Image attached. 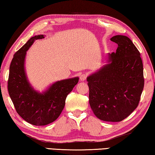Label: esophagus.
<instances>
[{
    "label": "esophagus",
    "instance_id": "34e87169",
    "mask_svg": "<svg viewBox=\"0 0 155 155\" xmlns=\"http://www.w3.org/2000/svg\"><path fill=\"white\" fill-rule=\"evenodd\" d=\"M86 78H87V75H86V74H82L80 75V80L81 82H84V81H85Z\"/></svg>",
    "mask_w": 155,
    "mask_h": 155
}]
</instances>
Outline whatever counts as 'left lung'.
I'll return each mask as SVG.
<instances>
[{
	"label": "left lung",
	"instance_id": "left-lung-1",
	"mask_svg": "<svg viewBox=\"0 0 155 155\" xmlns=\"http://www.w3.org/2000/svg\"><path fill=\"white\" fill-rule=\"evenodd\" d=\"M116 53H108L107 64L87 77L89 104L100 120L120 122L136 109L144 79L140 53L129 37L116 35Z\"/></svg>",
	"mask_w": 155,
	"mask_h": 155
}]
</instances>
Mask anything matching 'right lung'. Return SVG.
I'll return each mask as SVG.
<instances>
[{
  "label": "right lung",
  "instance_id": "add662e5",
  "mask_svg": "<svg viewBox=\"0 0 155 155\" xmlns=\"http://www.w3.org/2000/svg\"><path fill=\"white\" fill-rule=\"evenodd\" d=\"M44 37V35L31 37L14 54L8 80V91L16 112L27 123L36 126L46 125L58 118L67 96L79 81L78 77L57 81L41 93L32 87L25 71L26 51L35 40Z\"/></svg>",
  "mask_w": 155,
  "mask_h": 155
}]
</instances>
